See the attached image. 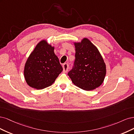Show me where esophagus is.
<instances>
[{
	"label": "esophagus",
	"mask_w": 134,
	"mask_h": 134,
	"mask_svg": "<svg viewBox=\"0 0 134 134\" xmlns=\"http://www.w3.org/2000/svg\"><path fill=\"white\" fill-rule=\"evenodd\" d=\"M63 72H67L68 69V64L67 63H64L63 65Z\"/></svg>",
	"instance_id": "34e87169"
}]
</instances>
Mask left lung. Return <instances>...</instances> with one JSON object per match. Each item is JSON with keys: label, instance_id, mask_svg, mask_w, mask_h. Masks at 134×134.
I'll return each instance as SVG.
<instances>
[{"label": "left lung", "instance_id": "1", "mask_svg": "<svg viewBox=\"0 0 134 134\" xmlns=\"http://www.w3.org/2000/svg\"><path fill=\"white\" fill-rule=\"evenodd\" d=\"M74 66L68 73L72 82L79 88L90 91L103 83L106 73V64L97 47L87 38L74 43Z\"/></svg>", "mask_w": 134, "mask_h": 134}]
</instances>
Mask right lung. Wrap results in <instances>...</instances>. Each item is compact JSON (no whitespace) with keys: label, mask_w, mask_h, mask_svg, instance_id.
<instances>
[{"label":"right lung","mask_w":134,"mask_h":134,"mask_svg":"<svg viewBox=\"0 0 134 134\" xmlns=\"http://www.w3.org/2000/svg\"><path fill=\"white\" fill-rule=\"evenodd\" d=\"M54 47L46 40L39 42L25 64L24 75L27 84L41 90L52 85L63 71Z\"/></svg>","instance_id":"right-lung-1"}]
</instances>
